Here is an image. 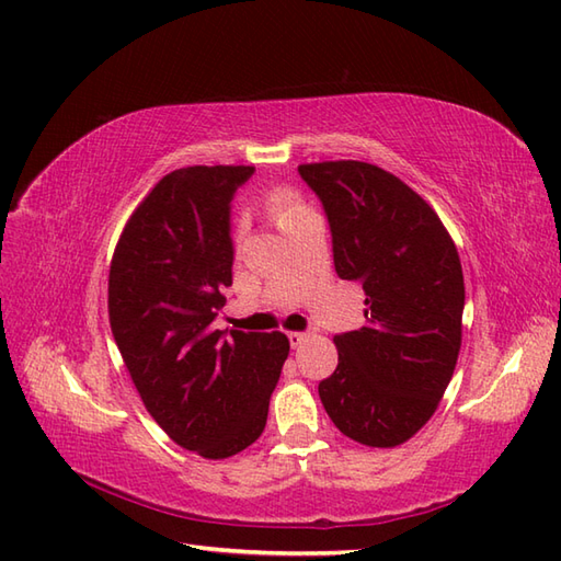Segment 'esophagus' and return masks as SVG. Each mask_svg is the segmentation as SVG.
<instances>
[{
	"label": "esophagus",
	"instance_id": "34e87169",
	"mask_svg": "<svg viewBox=\"0 0 561 561\" xmlns=\"http://www.w3.org/2000/svg\"><path fill=\"white\" fill-rule=\"evenodd\" d=\"M289 342H291V347L296 350V347H301V344L308 340V337H311V335H308V332H289Z\"/></svg>",
	"mask_w": 561,
	"mask_h": 561
}]
</instances>
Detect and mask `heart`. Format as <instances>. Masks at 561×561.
<instances>
[{
    "mask_svg": "<svg viewBox=\"0 0 561 561\" xmlns=\"http://www.w3.org/2000/svg\"><path fill=\"white\" fill-rule=\"evenodd\" d=\"M265 207H267L270 217L274 219V224L279 226V229H284V226H287L291 219H296L304 209H308L301 202V197L289 187L270 190L267 197H265Z\"/></svg>",
    "mask_w": 561,
    "mask_h": 561,
    "instance_id": "heart-1",
    "label": "heart"
}]
</instances>
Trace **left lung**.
I'll list each match as a JSON object with an SVG mask.
<instances>
[{
    "label": "left lung",
    "mask_w": 561,
    "mask_h": 561,
    "mask_svg": "<svg viewBox=\"0 0 561 561\" xmlns=\"http://www.w3.org/2000/svg\"><path fill=\"white\" fill-rule=\"evenodd\" d=\"M332 231L335 270L364 287L362 330L335 335L323 408L362 446L396 448L432 420L456 371L465 284L458 248L414 190L374 163H301Z\"/></svg>",
    "instance_id": "1"
}]
</instances>
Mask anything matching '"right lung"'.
I'll list each match as a JSON object with an SVG mask.
<instances>
[{
  "mask_svg": "<svg viewBox=\"0 0 561 561\" xmlns=\"http://www.w3.org/2000/svg\"><path fill=\"white\" fill-rule=\"evenodd\" d=\"M253 165H185L149 190L117 238L108 320L147 412L178 446L224 460L260 438L289 356L284 332L224 335L229 202Z\"/></svg>",
  "mask_w": 561,
  "mask_h": 561,
  "instance_id": "add662e5",
  "label": "right lung"
}]
</instances>
